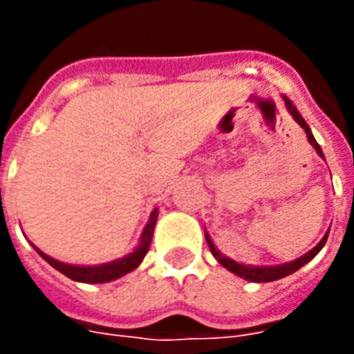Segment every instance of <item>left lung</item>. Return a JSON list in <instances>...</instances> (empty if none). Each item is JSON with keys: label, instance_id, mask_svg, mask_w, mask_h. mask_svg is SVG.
I'll return each instance as SVG.
<instances>
[{"label": "left lung", "instance_id": "obj_1", "mask_svg": "<svg viewBox=\"0 0 354 354\" xmlns=\"http://www.w3.org/2000/svg\"><path fill=\"white\" fill-rule=\"evenodd\" d=\"M286 108H288V111L292 113V117H294L297 123H299V127L304 129L305 134H307V140H309V142H311V146L317 149V153H319L320 157H324V155H322V149H320V146L317 144V140L313 138L309 127H307V123L304 121V117L299 115V111H297V109L292 106V102H290L288 98H286ZM205 237H207V243H208V246H210V252L214 254L216 260L220 261V263H222L225 269H230L231 273L239 274V277H243V279H246V281L271 282V281H277V279H282V277H286V274H292L294 271H297L299 267H304L307 261H311L313 258H315V256L320 252V248L324 246V243H326L328 233L324 235V237H322V241H320L319 245L315 246L313 250H309V252L305 254V256H301V258H297V260H294V261H290V263H284V266H277V267H252V266H243V263H237V261L230 260V258H225V256H222V254L218 252L207 233H205Z\"/></svg>", "mask_w": 354, "mask_h": 354}]
</instances>
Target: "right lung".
Returning a JSON list of instances; mask_svg holds the SVG:
<instances>
[{
    "label": "right lung",
    "instance_id": "right-lung-1",
    "mask_svg": "<svg viewBox=\"0 0 354 354\" xmlns=\"http://www.w3.org/2000/svg\"><path fill=\"white\" fill-rule=\"evenodd\" d=\"M155 222H157V210L151 212V218H149V223L146 225V230L142 233V241H140L138 248L132 254H129L123 260L111 261V263H106V266H94V267H77V266H68V263H62V261H57L49 258L47 254H43L41 250H37V254L41 256L43 260L49 261L50 266L55 267L57 271H60L62 274H66L68 279L77 282H108L113 281V279H119L123 277L132 269H136L140 266V261L144 260L147 248H149V243H151V237H153V227Z\"/></svg>",
    "mask_w": 354,
    "mask_h": 354
}]
</instances>
